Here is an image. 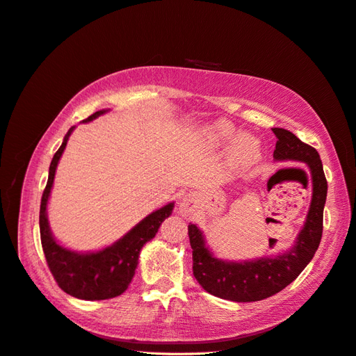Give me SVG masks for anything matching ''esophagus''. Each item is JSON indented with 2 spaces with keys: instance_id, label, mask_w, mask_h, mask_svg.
Instances as JSON below:
<instances>
[{
  "instance_id": "obj_1",
  "label": "esophagus",
  "mask_w": 356,
  "mask_h": 356,
  "mask_svg": "<svg viewBox=\"0 0 356 356\" xmlns=\"http://www.w3.org/2000/svg\"><path fill=\"white\" fill-rule=\"evenodd\" d=\"M194 203V195L193 194H185L184 198H181V202L179 204V212L181 215H188V212L191 211V204Z\"/></svg>"
}]
</instances>
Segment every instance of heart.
Instances as JSON below:
<instances>
[{"label":"heart","instance_id":"b5f03b06","mask_svg":"<svg viewBox=\"0 0 356 356\" xmlns=\"http://www.w3.org/2000/svg\"><path fill=\"white\" fill-rule=\"evenodd\" d=\"M241 136L239 131L227 120L215 122L206 129V138L212 144H227L232 143ZM260 149L256 140L250 138V136H241L236 141L233 147V159L239 165H250V163L256 162L259 159Z\"/></svg>","mask_w":356,"mask_h":356}]
</instances>
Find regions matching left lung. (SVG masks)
Segmentation results:
<instances>
[{
	"mask_svg": "<svg viewBox=\"0 0 356 356\" xmlns=\"http://www.w3.org/2000/svg\"><path fill=\"white\" fill-rule=\"evenodd\" d=\"M272 131L277 136L273 158L305 162L312 176V203L293 247L273 257L227 261L213 256L206 245L203 232L195 224L188 225L193 270L198 284L211 295L234 302L266 299L287 287L312 261L322 239L327 184L321 156L314 147L300 141L290 131L281 127H272Z\"/></svg>",
	"mask_w": 356,
	"mask_h": 356,
	"instance_id": "1",
	"label": "left lung"
}]
</instances>
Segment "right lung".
Listing matches in <instances>:
<instances>
[{
    "instance_id": "1",
    "label": "right lung",
    "mask_w": 356,
    "mask_h": 356,
    "mask_svg": "<svg viewBox=\"0 0 356 356\" xmlns=\"http://www.w3.org/2000/svg\"><path fill=\"white\" fill-rule=\"evenodd\" d=\"M106 111L108 109L96 111L83 122L87 123L95 120L96 117L105 114ZM74 129L75 126H72L67 131L63 144L54 154L49 165L48 184L42 195L39 216L42 248L48 268L61 290H65L67 295L78 299L102 300L122 295L129 286L135 275L136 265H138L141 248L145 242L154 238L162 221L171 215L175 203H168L158 209V211L152 212L136 224L132 230L127 232L122 239H118L100 251L76 252L61 247L49 229L47 206L58 161L66 149L67 140Z\"/></svg>"
}]
</instances>
